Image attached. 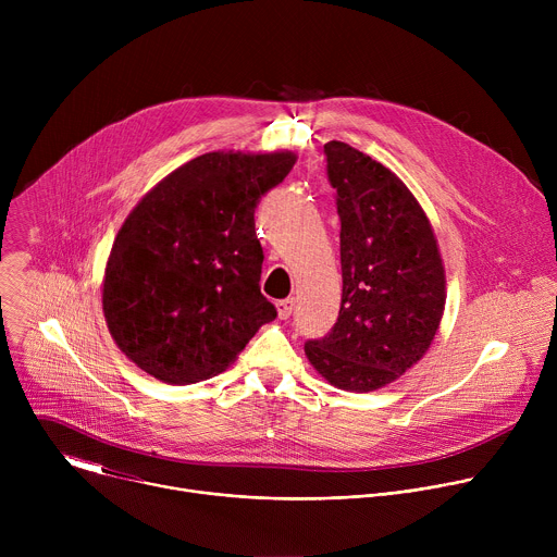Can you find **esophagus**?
Returning <instances> with one entry per match:
<instances>
[{
	"instance_id": "1",
	"label": "esophagus",
	"mask_w": 557,
	"mask_h": 557,
	"mask_svg": "<svg viewBox=\"0 0 557 557\" xmlns=\"http://www.w3.org/2000/svg\"><path fill=\"white\" fill-rule=\"evenodd\" d=\"M275 308H277L280 320H288V317L293 314V308H295V299H293V297H288V299H280V301L275 304Z\"/></svg>"
}]
</instances>
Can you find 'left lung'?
Listing matches in <instances>:
<instances>
[{"label": "left lung", "instance_id": "8db88e82", "mask_svg": "<svg viewBox=\"0 0 557 557\" xmlns=\"http://www.w3.org/2000/svg\"><path fill=\"white\" fill-rule=\"evenodd\" d=\"M342 218V308L333 333L308 342L331 385L374 392L417 366L445 312V267L428 213L392 170L342 140L324 145Z\"/></svg>", "mask_w": 557, "mask_h": 557}]
</instances>
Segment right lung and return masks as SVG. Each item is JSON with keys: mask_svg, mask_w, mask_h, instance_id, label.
I'll return each instance as SVG.
<instances>
[{"mask_svg": "<svg viewBox=\"0 0 557 557\" xmlns=\"http://www.w3.org/2000/svg\"><path fill=\"white\" fill-rule=\"evenodd\" d=\"M297 161L288 149L209 151L153 185L119 228L103 314L119 350L153 379L224 372L277 317L260 293L256 205Z\"/></svg>", "mask_w": 557, "mask_h": 557, "instance_id": "1", "label": "right lung"}]
</instances>
